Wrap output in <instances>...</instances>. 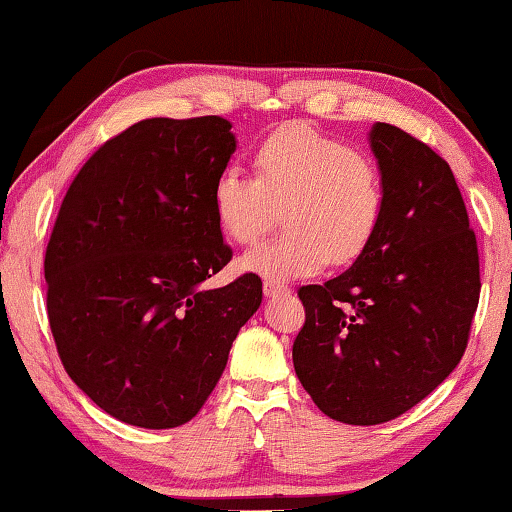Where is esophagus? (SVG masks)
Instances as JSON below:
<instances>
[{
    "instance_id": "34e87169",
    "label": "esophagus",
    "mask_w": 512,
    "mask_h": 512,
    "mask_svg": "<svg viewBox=\"0 0 512 512\" xmlns=\"http://www.w3.org/2000/svg\"><path fill=\"white\" fill-rule=\"evenodd\" d=\"M263 293H265V298H281V295L291 293V288L284 286V284H279V281H270L268 279L263 284Z\"/></svg>"
}]
</instances>
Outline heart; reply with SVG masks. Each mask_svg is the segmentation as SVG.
<instances>
[{
    "label": "heart",
    "instance_id": "obj_1",
    "mask_svg": "<svg viewBox=\"0 0 512 512\" xmlns=\"http://www.w3.org/2000/svg\"><path fill=\"white\" fill-rule=\"evenodd\" d=\"M217 226L228 240L254 242L274 205L284 203L288 231L240 258V268L270 281L309 277L325 263H351L379 231L381 173L365 152L305 122L286 124L256 147V175L238 164L219 170L210 191Z\"/></svg>",
    "mask_w": 512,
    "mask_h": 512
}]
</instances>
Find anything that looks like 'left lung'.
<instances>
[{"instance_id": "8db88e82", "label": "left lung", "mask_w": 512, "mask_h": 512, "mask_svg": "<svg viewBox=\"0 0 512 512\" xmlns=\"http://www.w3.org/2000/svg\"><path fill=\"white\" fill-rule=\"evenodd\" d=\"M369 143L383 217L367 249L302 286L295 374L346 425H381L422 402L462 360L480 298L476 233L453 170L411 133L376 122Z\"/></svg>"}]
</instances>
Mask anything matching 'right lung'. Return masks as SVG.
<instances>
[{
  "label": "right lung",
  "instance_id": "add662e5",
  "mask_svg": "<svg viewBox=\"0 0 512 512\" xmlns=\"http://www.w3.org/2000/svg\"><path fill=\"white\" fill-rule=\"evenodd\" d=\"M235 147L224 117L143 120L87 159L59 207L43 263L57 353L127 425L194 418L261 307L251 272L203 286L233 258L210 191Z\"/></svg>",
  "mask_w": 512,
  "mask_h": 512
}]
</instances>
